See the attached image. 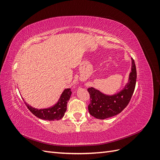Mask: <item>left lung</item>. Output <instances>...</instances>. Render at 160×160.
I'll return each mask as SVG.
<instances>
[{
	"label": "left lung",
	"instance_id": "obj_1",
	"mask_svg": "<svg viewBox=\"0 0 160 160\" xmlns=\"http://www.w3.org/2000/svg\"><path fill=\"white\" fill-rule=\"evenodd\" d=\"M136 79V67L132 58V71L129 73L128 83L122 90L114 95H109L94 88L88 89L90 95V103L88 106L89 113L97 119H104L122 112L127 107L133 95Z\"/></svg>",
	"mask_w": 160,
	"mask_h": 160
}]
</instances>
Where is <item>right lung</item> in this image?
Returning <instances> with one entry per match:
<instances>
[{
	"label": "right lung",
	"mask_w": 160,
	"mask_h": 160,
	"mask_svg": "<svg viewBox=\"0 0 160 160\" xmlns=\"http://www.w3.org/2000/svg\"><path fill=\"white\" fill-rule=\"evenodd\" d=\"M71 91L70 89H65L62 91L57 103L49 108L38 109L34 108L25 102L27 108L36 117L47 121L59 120L63 117L67 110V105L70 99Z\"/></svg>",
	"instance_id": "right-lung-1"
}]
</instances>
